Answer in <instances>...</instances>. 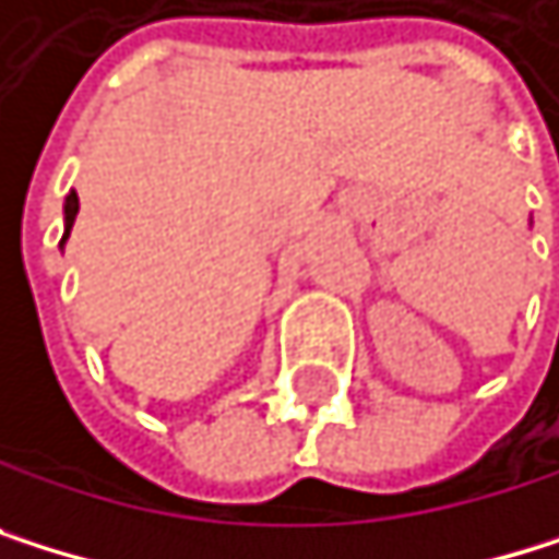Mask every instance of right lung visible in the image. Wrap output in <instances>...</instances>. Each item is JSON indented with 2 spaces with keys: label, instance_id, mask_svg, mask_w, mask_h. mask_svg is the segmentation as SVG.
I'll return each instance as SVG.
<instances>
[{
  "label": "right lung",
  "instance_id": "obj_1",
  "mask_svg": "<svg viewBox=\"0 0 559 559\" xmlns=\"http://www.w3.org/2000/svg\"><path fill=\"white\" fill-rule=\"evenodd\" d=\"M75 213H79V197H75V192H69V197H66V233H62V242L69 239V229L75 223Z\"/></svg>",
  "mask_w": 559,
  "mask_h": 559
}]
</instances>
